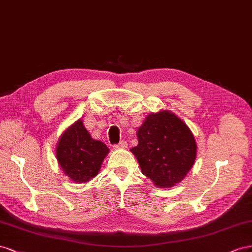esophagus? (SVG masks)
<instances>
[{
	"instance_id": "34e87169",
	"label": "esophagus",
	"mask_w": 252,
	"mask_h": 252,
	"mask_svg": "<svg viewBox=\"0 0 252 252\" xmlns=\"http://www.w3.org/2000/svg\"><path fill=\"white\" fill-rule=\"evenodd\" d=\"M114 149H126L127 148V142L126 140H121L117 145H114L113 146Z\"/></svg>"
}]
</instances>
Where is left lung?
<instances>
[{
	"label": "left lung",
	"mask_w": 252,
	"mask_h": 252,
	"mask_svg": "<svg viewBox=\"0 0 252 252\" xmlns=\"http://www.w3.org/2000/svg\"><path fill=\"white\" fill-rule=\"evenodd\" d=\"M138 145L132 148L141 172L162 188L173 187L192 168L196 143L189 127L174 114H151L137 131Z\"/></svg>",
	"instance_id": "8db88e82"
}]
</instances>
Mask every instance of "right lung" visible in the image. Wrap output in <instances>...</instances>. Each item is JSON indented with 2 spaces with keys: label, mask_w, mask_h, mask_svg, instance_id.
Instances as JSON below:
<instances>
[{
  "label": "right lung",
  "mask_w": 252,
  "mask_h": 252,
  "mask_svg": "<svg viewBox=\"0 0 252 252\" xmlns=\"http://www.w3.org/2000/svg\"><path fill=\"white\" fill-rule=\"evenodd\" d=\"M109 153L103 142L94 140L78 120L64 132L57 146V159L73 182L84 183L95 177Z\"/></svg>",
  "instance_id": "add662e5"
}]
</instances>
